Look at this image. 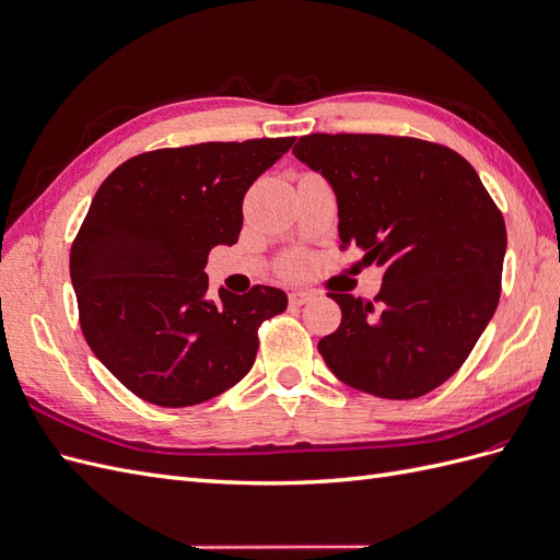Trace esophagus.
Instances as JSON below:
<instances>
[{"label": "esophagus", "instance_id": "34e87169", "mask_svg": "<svg viewBox=\"0 0 560 560\" xmlns=\"http://www.w3.org/2000/svg\"><path fill=\"white\" fill-rule=\"evenodd\" d=\"M313 299V292H303V290H294L290 294V303L292 306H303V303H308Z\"/></svg>", "mask_w": 560, "mask_h": 560}]
</instances>
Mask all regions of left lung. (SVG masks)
<instances>
[{"mask_svg": "<svg viewBox=\"0 0 560 560\" xmlns=\"http://www.w3.org/2000/svg\"><path fill=\"white\" fill-rule=\"evenodd\" d=\"M294 156L338 202L341 249L383 268L374 301L329 292L341 325L317 350L338 381L416 399L448 381L500 301L504 219L457 151L397 135L315 132Z\"/></svg>", "mask_w": 560, "mask_h": 560, "instance_id": "8db88e82", "label": "left lung"}]
</instances>
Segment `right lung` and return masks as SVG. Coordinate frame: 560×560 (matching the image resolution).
Segmentation results:
<instances>
[{
  "instance_id": "add662e5",
  "label": "right lung",
  "mask_w": 560,
  "mask_h": 560,
  "mask_svg": "<svg viewBox=\"0 0 560 560\" xmlns=\"http://www.w3.org/2000/svg\"><path fill=\"white\" fill-rule=\"evenodd\" d=\"M294 138L202 142L132 156L100 184L70 252L81 331L140 399L182 409L254 364L287 294L254 284L208 299V254L238 243L243 198Z\"/></svg>"
}]
</instances>
